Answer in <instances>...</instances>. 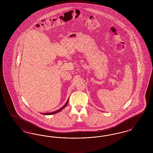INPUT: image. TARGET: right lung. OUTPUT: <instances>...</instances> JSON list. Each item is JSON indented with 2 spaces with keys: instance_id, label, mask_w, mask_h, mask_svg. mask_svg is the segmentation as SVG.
Returning <instances> with one entry per match:
<instances>
[{
  "instance_id": "add662e5",
  "label": "right lung",
  "mask_w": 153,
  "mask_h": 153,
  "mask_svg": "<svg viewBox=\"0 0 153 153\" xmlns=\"http://www.w3.org/2000/svg\"><path fill=\"white\" fill-rule=\"evenodd\" d=\"M68 100L67 101V102H66L65 104L62 107H61V108L59 109H58L57 111H54V112H51V113H46V114H44V115H52V114H56V113H57L58 112H59L60 111H61L62 109H63V108H64L67 105V104H68Z\"/></svg>"
}]
</instances>
